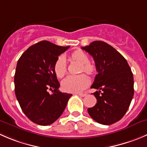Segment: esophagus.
Listing matches in <instances>:
<instances>
[{"label":"esophagus","mask_w":147,"mask_h":147,"mask_svg":"<svg viewBox=\"0 0 147 147\" xmlns=\"http://www.w3.org/2000/svg\"><path fill=\"white\" fill-rule=\"evenodd\" d=\"M78 95H80V96H81V97H85V96H86L87 94L86 93H78Z\"/></svg>","instance_id":"esophagus-1"}]
</instances>
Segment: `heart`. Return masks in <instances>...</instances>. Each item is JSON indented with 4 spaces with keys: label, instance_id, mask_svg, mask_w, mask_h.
Wrapping results in <instances>:
<instances>
[{
    "label": "heart",
    "instance_id": "b5f03b06",
    "mask_svg": "<svg viewBox=\"0 0 147 147\" xmlns=\"http://www.w3.org/2000/svg\"><path fill=\"white\" fill-rule=\"evenodd\" d=\"M71 59L82 64L81 72L84 71L92 75L96 71L95 66L89 62V57L81 50H75L70 55ZM54 70L57 78H62L67 72L66 61L63 56L57 59L54 65ZM90 83V80L85 74L78 75H69L62 80V88L68 92H79L85 90Z\"/></svg>",
    "mask_w": 147,
    "mask_h": 147
}]
</instances>
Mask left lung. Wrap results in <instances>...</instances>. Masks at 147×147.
Listing matches in <instances>:
<instances>
[{"label":"left lung","mask_w":147,"mask_h":147,"mask_svg":"<svg viewBox=\"0 0 147 147\" xmlns=\"http://www.w3.org/2000/svg\"><path fill=\"white\" fill-rule=\"evenodd\" d=\"M81 49L93 57L98 74L91 88L97 99L89 108L90 117L98 123L111 125L123 118L134 96V76L126 59L111 45L95 41Z\"/></svg>","instance_id":"left-lung-1"}]
</instances>
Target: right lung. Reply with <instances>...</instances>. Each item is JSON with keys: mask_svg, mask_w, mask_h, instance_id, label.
Returning <instances> with one entry per match:
<instances>
[{"mask_svg": "<svg viewBox=\"0 0 147 147\" xmlns=\"http://www.w3.org/2000/svg\"><path fill=\"white\" fill-rule=\"evenodd\" d=\"M69 47L42 41L26 49L17 62L16 96L24 114L36 124L48 126L57 120L72 95L59 91L60 85L54 70L58 56Z\"/></svg>", "mask_w": 147, "mask_h": 147, "instance_id": "1", "label": "right lung"}]
</instances>
